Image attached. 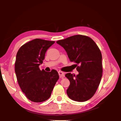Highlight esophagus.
I'll return each instance as SVG.
<instances>
[{
	"mask_svg": "<svg viewBox=\"0 0 121 121\" xmlns=\"http://www.w3.org/2000/svg\"><path fill=\"white\" fill-rule=\"evenodd\" d=\"M58 73H59V74L60 77H64L65 73H64V72H61V71H59V72H58Z\"/></svg>",
	"mask_w": 121,
	"mask_h": 121,
	"instance_id": "34e87169",
	"label": "esophagus"
}]
</instances>
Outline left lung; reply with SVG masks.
Segmentation results:
<instances>
[{
	"instance_id": "8db88e82",
	"label": "left lung",
	"mask_w": 121,
	"mask_h": 121,
	"mask_svg": "<svg viewBox=\"0 0 121 121\" xmlns=\"http://www.w3.org/2000/svg\"><path fill=\"white\" fill-rule=\"evenodd\" d=\"M64 48L70 61L77 67V76L70 73L65 77L70 81L66 93L70 99L84 102L95 94L102 75V55L99 48L90 37L84 35L72 36L56 42Z\"/></svg>"
}]
</instances>
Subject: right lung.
Returning <instances> with one entry per match:
<instances>
[{"label": "right lung", "mask_w": 121, "mask_h": 121, "mask_svg": "<svg viewBox=\"0 0 121 121\" xmlns=\"http://www.w3.org/2000/svg\"><path fill=\"white\" fill-rule=\"evenodd\" d=\"M55 41L36 39L22 45L16 54L15 70L21 89L28 99L35 102L47 100L59 78L55 69L41 70L47 49Z\"/></svg>", "instance_id": "add662e5"}]
</instances>
